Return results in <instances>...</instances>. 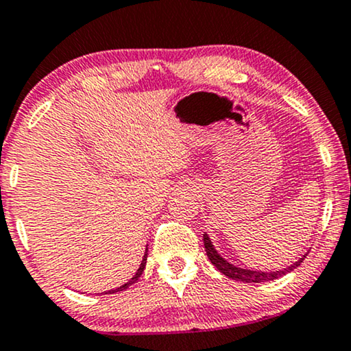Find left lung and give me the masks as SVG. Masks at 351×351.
<instances>
[{"instance_id":"8db88e82","label":"left lung","mask_w":351,"mask_h":351,"mask_svg":"<svg viewBox=\"0 0 351 351\" xmlns=\"http://www.w3.org/2000/svg\"><path fill=\"white\" fill-rule=\"evenodd\" d=\"M204 246H206L207 256H208V259H210V263L214 264L215 267L219 269L221 274L227 275L228 278H233V280L246 282V283L270 282V280H275V278H280L285 274L290 272V270H293L295 267H298V265L303 263V259L306 257V256H303L298 261V263H295L293 265H290V267H287V269H283V270H275V272H256V270L241 269V267H237V265L227 263V261H225L223 257L217 254V251L214 250V246H212V243H210V238H208L207 234H204Z\"/></svg>"}]
</instances>
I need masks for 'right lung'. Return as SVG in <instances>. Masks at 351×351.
<instances>
[{
  "label": "right lung",
  "instance_id": "add662e5",
  "mask_svg": "<svg viewBox=\"0 0 351 351\" xmlns=\"http://www.w3.org/2000/svg\"><path fill=\"white\" fill-rule=\"evenodd\" d=\"M145 263H147V254H144V259H143V263H141V267H139V269H137V272H136V275H134V277H132V278H131V280H130V282H126V283H124V285H121V287H119V288H117V290H112V291H106V295H108V293H117V291H123V290H126V288H128V287H131V285H132V283H134V282H137V278H139V277H141V275H143V272H144V269H145Z\"/></svg>",
  "mask_w": 351,
  "mask_h": 351
}]
</instances>
